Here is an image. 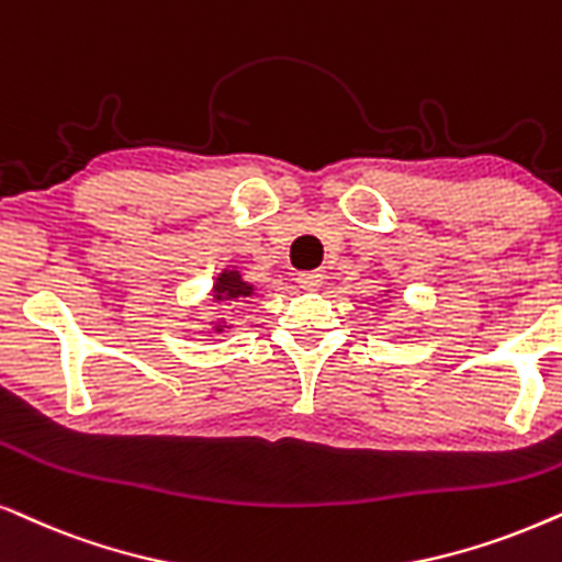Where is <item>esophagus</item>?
Masks as SVG:
<instances>
[{
  "mask_svg": "<svg viewBox=\"0 0 562 562\" xmlns=\"http://www.w3.org/2000/svg\"><path fill=\"white\" fill-rule=\"evenodd\" d=\"M323 279H325V276L319 273V271H302V273H296V283L304 291H317L319 286H323Z\"/></svg>",
  "mask_w": 562,
  "mask_h": 562,
  "instance_id": "1",
  "label": "esophagus"
}]
</instances>
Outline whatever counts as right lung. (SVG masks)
<instances>
[{
  "instance_id": "add662e5",
  "label": "right lung",
  "mask_w": 562,
  "mask_h": 562,
  "mask_svg": "<svg viewBox=\"0 0 562 562\" xmlns=\"http://www.w3.org/2000/svg\"><path fill=\"white\" fill-rule=\"evenodd\" d=\"M211 296H214L216 304H227V307L229 304H245L247 299L255 296V286L243 279V273H239L237 268H224V271L218 273L214 289H211ZM227 323H216L214 330L222 333L227 330Z\"/></svg>"
}]
</instances>
